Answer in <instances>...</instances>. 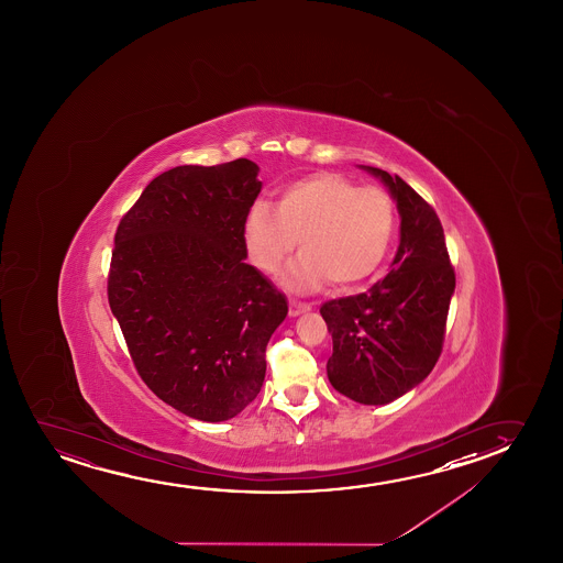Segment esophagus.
I'll return each instance as SVG.
<instances>
[{"label":"esophagus","mask_w":563,"mask_h":563,"mask_svg":"<svg viewBox=\"0 0 563 563\" xmlns=\"http://www.w3.org/2000/svg\"><path fill=\"white\" fill-rule=\"evenodd\" d=\"M308 303H300V301H290V309H288V313H290V317H298L301 316V313H306V311H309Z\"/></svg>","instance_id":"obj_1"}]
</instances>
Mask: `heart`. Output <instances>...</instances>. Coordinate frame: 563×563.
<instances>
[{"label":"heart","mask_w":563,"mask_h":563,"mask_svg":"<svg viewBox=\"0 0 563 563\" xmlns=\"http://www.w3.org/2000/svg\"><path fill=\"white\" fill-rule=\"evenodd\" d=\"M394 234V201L375 186H357L336 173L296 178L244 217V242L257 269L275 273L300 242L285 273L296 292L331 285L346 290L369 278L385 260ZM301 240L298 241L297 239Z\"/></svg>","instance_id":"heart-1"}]
</instances>
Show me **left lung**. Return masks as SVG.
<instances>
[{
  "label": "left lung",
  "instance_id": "1",
  "mask_svg": "<svg viewBox=\"0 0 563 563\" xmlns=\"http://www.w3.org/2000/svg\"><path fill=\"white\" fill-rule=\"evenodd\" d=\"M378 178L400 213V246L367 292L323 303L331 385L350 400L385 406L416 388L439 362L455 275L434 209L398 175L360 165Z\"/></svg>",
  "mask_w": 563,
  "mask_h": 563
}]
</instances>
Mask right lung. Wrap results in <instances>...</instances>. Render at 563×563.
<instances>
[{
	"mask_svg": "<svg viewBox=\"0 0 563 563\" xmlns=\"http://www.w3.org/2000/svg\"><path fill=\"white\" fill-rule=\"evenodd\" d=\"M250 159L155 177L121 219L109 308L150 390L219 423L262 390L265 347L288 301L247 265L244 217L262 192Z\"/></svg>",
	"mask_w": 563,
	"mask_h": 563,
	"instance_id": "obj_1",
	"label": "right lung"
}]
</instances>
